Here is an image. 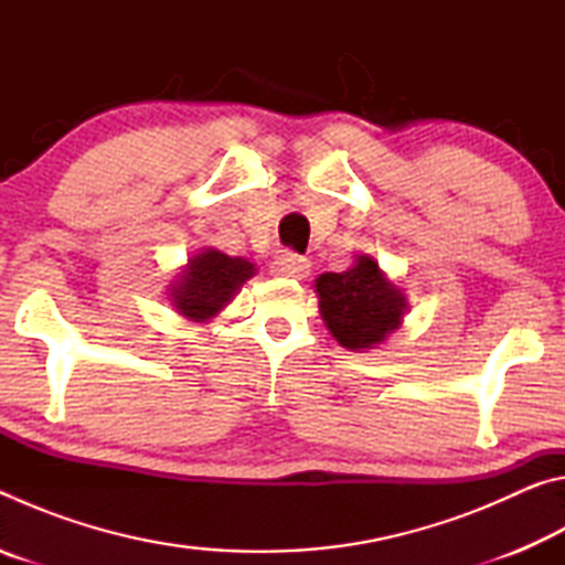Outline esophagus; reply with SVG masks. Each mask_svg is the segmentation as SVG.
<instances>
[{
  "instance_id": "34e87169",
  "label": "esophagus",
  "mask_w": 565,
  "mask_h": 565,
  "mask_svg": "<svg viewBox=\"0 0 565 565\" xmlns=\"http://www.w3.org/2000/svg\"><path fill=\"white\" fill-rule=\"evenodd\" d=\"M271 274L276 276H291V279H303L309 274V262L303 256L294 254V252H284L274 259L271 264Z\"/></svg>"
}]
</instances>
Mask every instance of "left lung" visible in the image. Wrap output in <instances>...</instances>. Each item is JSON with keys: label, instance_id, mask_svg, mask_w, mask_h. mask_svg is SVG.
<instances>
[{"label": "left lung", "instance_id": "left-lung-1", "mask_svg": "<svg viewBox=\"0 0 565 565\" xmlns=\"http://www.w3.org/2000/svg\"><path fill=\"white\" fill-rule=\"evenodd\" d=\"M319 309L327 329L341 347L371 349L398 329L406 296L381 274L371 256H359L349 271L317 279Z\"/></svg>", "mask_w": 565, "mask_h": 565}]
</instances>
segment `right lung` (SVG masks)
Listing matches in <instances>:
<instances>
[{"instance_id": "right-lung-1", "label": "right lung", "mask_w": 565, "mask_h": 565, "mask_svg": "<svg viewBox=\"0 0 565 565\" xmlns=\"http://www.w3.org/2000/svg\"><path fill=\"white\" fill-rule=\"evenodd\" d=\"M254 271L252 262L232 259L216 248H206L189 259V266L171 289V299L177 311L191 321H206L234 299L238 286L252 279Z\"/></svg>"}]
</instances>
